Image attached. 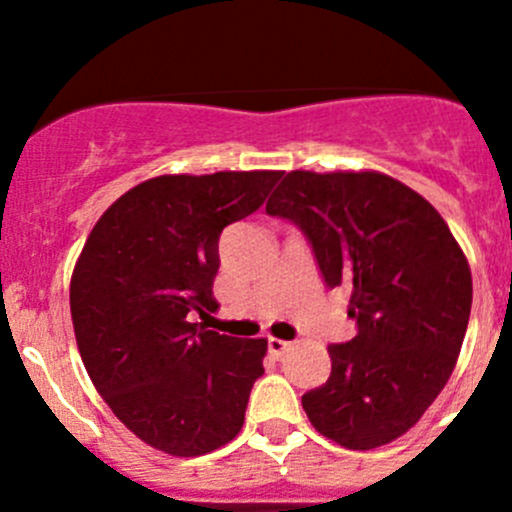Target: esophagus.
<instances>
[{
  "label": "esophagus",
  "mask_w": 512,
  "mask_h": 512,
  "mask_svg": "<svg viewBox=\"0 0 512 512\" xmlns=\"http://www.w3.org/2000/svg\"><path fill=\"white\" fill-rule=\"evenodd\" d=\"M289 347H292V344L282 342V339H275V337H270V342H267V352H270L272 359H282V354H287Z\"/></svg>",
  "instance_id": "34e87169"
}]
</instances>
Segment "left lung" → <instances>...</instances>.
<instances>
[{
  "label": "left lung",
  "instance_id": "1",
  "mask_svg": "<svg viewBox=\"0 0 512 512\" xmlns=\"http://www.w3.org/2000/svg\"><path fill=\"white\" fill-rule=\"evenodd\" d=\"M265 210L307 235L327 287L352 292L356 337L329 344L327 384L302 396L312 426L352 451L404 436L446 386L471 317V267L446 220L376 170H292Z\"/></svg>",
  "mask_w": 512,
  "mask_h": 512
}]
</instances>
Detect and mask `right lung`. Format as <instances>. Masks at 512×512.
<instances>
[{
	"label": "right lung",
	"instance_id": "obj_1",
	"mask_svg": "<svg viewBox=\"0 0 512 512\" xmlns=\"http://www.w3.org/2000/svg\"><path fill=\"white\" fill-rule=\"evenodd\" d=\"M282 170L158 175L123 193L91 230L71 319L96 391L118 421L170 456L225 446L245 423L267 339L190 322L218 309L220 232L265 203Z\"/></svg>",
	"mask_w": 512,
	"mask_h": 512
}]
</instances>
